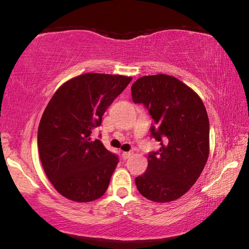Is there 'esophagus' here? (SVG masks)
I'll return each instance as SVG.
<instances>
[{
  "mask_svg": "<svg viewBox=\"0 0 249 249\" xmlns=\"http://www.w3.org/2000/svg\"><path fill=\"white\" fill-rule=\"evenodd\" d=\"M132 155H133V153H130V151H123L122 157H123V159H128Z\"/></svg>",
  "mask_w": 249,
  "mask_h": 249,
  "instance_id": "34e87169",
  "label": "esophagus"
}]
</instances>
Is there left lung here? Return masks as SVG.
I'll return each instance as SVG.
<instances>
[{
    "instance_id": "8db88e82",
    "label": "left lung",
    "mask_w": 249,
    "mask_h": 249,
    "mask_svg": "<svg viewBox=\"0 0 249 249\" xmlns=\"http://www.w3.org/2000/svg\"><path fill=\"white\" fill-rule=\"evenodd\" d=\"M132 98L148 108L154 120L151 136L160 142L135 183L150 201H175L190 190L208 161L210 123L204 104L190 87L162 73L138 79L132 86Z\"/></svg>"
}]
</instances>
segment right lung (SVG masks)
Returning <instances> with one entry per match:
<instances>
[{
	"label": "right lung",
	"instance_id": "right-lung-1",
	"mask_svg": "<svg viewBox=\"0 0 249 249\" xmlns=\"http://www.w3.org/2000/svg\"><path fill=\"white\" fill-rule=\"evenodd\" d=\"M132 77L89 72L68 80L54 92L38 127L44 171L67 199L91 202L102 196L119 162L99 140L92 141L107 107Z\"/></svg>",
	"mask_w": 249,
	"mask_h": 249
}]
</instances>
